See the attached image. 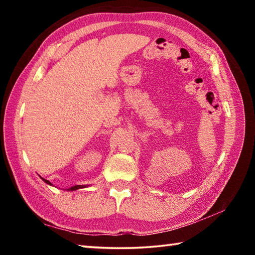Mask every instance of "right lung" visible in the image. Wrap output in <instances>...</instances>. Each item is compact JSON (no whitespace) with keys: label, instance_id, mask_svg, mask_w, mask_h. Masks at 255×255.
<instances>
[{"label":"right lung","instance_id":"add662e5","mask_svg":"<svg viewBox=\"0 0 255 255\" xmlns=\"http://www.w3.org/2000/svg\"><path fill=\"white\" fill-rule=\"evenodd\" d=\"M42 179V178H41ZM45 181V182L47 183V184H51L48 180H46V179H42ZM85 185H74V187H71V188H68V190H77V189H81V188H84Z\"/></svg>","mask_w":255,"mask_h":255}]
</instances>
